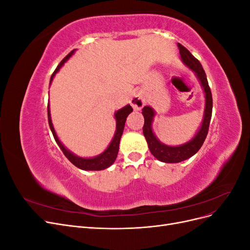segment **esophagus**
I'll list each match as a JSON object with an SVG mask.
<instances>
[{
	"label": "esophagus",
	"instance_id": "obj_1",
	"mask_svg": "<svg viewBox=\"0 0 250 250\" xmlns=\"http://www.w3.org/2000/svg\"><path fill=\"white\" fill-rule=\"evenodd\" d=\"M130 103H131L132 107H133L134 109L141 110V109L144 107V105H145V98H144V96H143L142 93L138 92V93H135V94L131 97Z\"/></svg>",
	"mask_w": 250,
	"mask_h": 250
}]
</instances>
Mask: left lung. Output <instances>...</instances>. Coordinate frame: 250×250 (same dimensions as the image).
Segmentation results:
<instances>
[{
	"label": "left lung",
	"instance_id": "left-lung-1",
	"mask_svg": "<svg viewBox=\"0 0 250 250\" xmlns=\"http://www.w3.org/2000/svg\"><path fill=\"white\" fill-rule=\"evenodd\" d=\"M179 53L183 62L192 69L196 75H197L198 79L201 82V85L206 93V109H204V118L203 122L200 127L199 131L195 135L194 139H192L190 142H188L181 146L171 147L167 146L165 144L161 143L156 139L155 135L152 132V128H151V123L154 117V111L150 106H145L143 110V116L145 119L143 127V133L145 135L146 141L148 143V147L150 152L156 157L158 161L163 163H179L188 160L191 156H193L195 153H197V151L201 148L203 145V142L206 141V138L208 132L209 122L211 118V109H213V98H211V92L208 86V82L207 79L206 72H204L201 63L197 58H195L190 51L187 48H185L183 44L178 43Z\"/></svg>",
	"mask_w": 250,
	"mask_h": 250
}]
</instances>
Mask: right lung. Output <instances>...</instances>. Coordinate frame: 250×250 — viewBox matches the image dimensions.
<instances>
[{"label":"right lung","instance_id":"add662e5","mask_svg":"<svg viewBox=\"0 0 250 250\" xmlns=\"http://www.w3.org/2000/svg\"><path fill=\"white\" fill-rule=\"evenodd\" d=\"M75 50H73L72 52H70L62 60V62L58 64V66L56 67V70L54 71V73L52 74L51 79H50V83L54 78L55 74L58 72V70L60 67L62 66V64L69 59L72 54L74 53ZM132 111V107L130 105H126L125 107H123L122 109H120L116 112V120H117V130L115 133V137H113L110 145L108 146V148L104 151V152L100 155H98L96 157L93 158H82V157H78L76 155H74L72 152H70L69 150L65 149V147L62 145L60 141L58 140L56 132L54 130V127H53L52 121H51V115H50V108H49V104H48V121H49V126L51 128V131L53 133V137H54L56 143L58 144L59 148L62 149V151L63 152V154L66 156L67 160H69L74 166H76L77 168L82 169V170H86V171H99V170H104L108 168L109 166H111L113 163H115L116 158L118 156V152H119V145H120V140L121 137H122V133L124 130V126H125V122H126V118L128 117V115Z\"/></svg>","mask_w":250,"mask_h":250}]
</instances>
